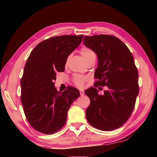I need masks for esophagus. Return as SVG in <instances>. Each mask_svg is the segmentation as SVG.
<instances>
[{
    "label": "esophagus",
    "instance_id": "obj_1",
    "mask_svg": "<svg viewBox=\"0 0 157 157\" xmlns=\"http://www.w3.org/2000/svg\"><path fill=\"white\" fill-rule=\"evenodd\" d=\"M79 94H80V95H81V96H83V95L84 94V91L80 90V91H79Z\"/></svg>",
    "mask_w": 157,
    "mask_h": 157
}]
</instances>
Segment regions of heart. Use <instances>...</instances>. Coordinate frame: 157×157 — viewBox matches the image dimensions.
Segmentation results:
<instances>
[{
    "label": "heart",
    "instance_id": "heart-1",
    "mask_svg": "<svg viewBox=\"0 0 157 157\" xmlns=\"http://www.w3.org/2000/svg\"><path fill=\"white\" fill-rule=\"evenodd\" d=\"M79 53L84 58L86 63L90 61H96V55L95 52L92 50L90 48L87 47V46H82L79 49ZM88 78L86 76L81 75H75L73 77V83L74 84L78 86L79 88H83L84 86L85 82L88 81Z\"/></svg>",
    "mask_w": 157,
    "mask_h": 157
}]
</instances>
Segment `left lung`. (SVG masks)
Here are the masks:
<instances>
[{
    "label": "left lung",
    "mask_w": 157,
    "mask_h": 157,
    "mask_svg": "<svg viewBox=\"0 0 157 157\" xmlns=\"http://www.w3.org/2000/svg\"><path fill=\"white\" fill-rule=\"evenodd\" d=\"M84 44L98 59L94 87L85 91L90 100L86 119L98 129H116L130 117L139 93L138 71L134 56L128 46L114 36H86ZM98 86H107L104 95L98 94Z\"/></svg>",
    "instance_id": "obj_1"
}]
</instances>
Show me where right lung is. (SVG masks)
Returning <instances> with one entry per match:
<instances>
[{"instance_id": "1", "label": "right lung", "mask_w": 157, "mask_h": 157, "mask_svg": "<svg viewBox=\"0 0 157 157\" xmlns=\"http://www.w3.org/2000/svg\"><path fill=\"white\" fill-rule=\"evenodd\" d=\"M83 38L63 35L44 40L26 61L21 79V101L26 119L36 131L52 134L65 125L68 110L79 92L71 86L59 92L54 81L56 72L64 71L67 59Z\"/></svg>"}]
</instances>
